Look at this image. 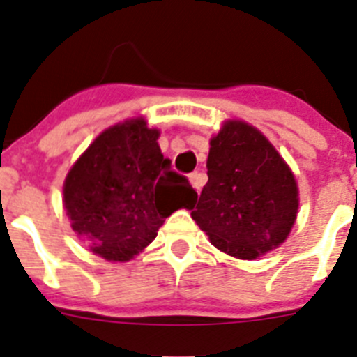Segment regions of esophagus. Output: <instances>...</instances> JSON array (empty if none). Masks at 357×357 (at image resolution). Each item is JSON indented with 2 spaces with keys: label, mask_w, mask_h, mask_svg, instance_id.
<instances>
[{
  "label": "esophagus",
  "mask_w": 357,
  "mask_h": 357,
  "mask_svg": "<svg viewBox=\"0 0 357 357\" xmlns=\"http://www.w3.org/2000/svg\"><path fill=\"white\" fill-rule=\"evenodd\" d=\"M188 179H190L192 187L196 188L197 192H199L201 188H203L204 181H206V178H204V174H201V172H192V174L188 176Z\"/></svg>",
  "instance_id": "obj_1"
}]
</instances>
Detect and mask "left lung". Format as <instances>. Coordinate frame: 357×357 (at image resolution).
<instances>
[{
  "instance_id": "1",
  "label": "left lung",
  "mask_w": 357,
  "mask_h": 357,
  "mask_svg": "<svg viewBox=\"0 0 357 357\" xmlns=\"http://www.w3.org/2000/svg\"><path fill=\"white\" fill-rule=\"evenodd\" d=\"M208 183L192 219L210 243L253 260L280 246L298 212V187L284 158L259 129L228 120L210 140Z\"/></svg>"
}]
</instances>
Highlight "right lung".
<instances>
[{
  "instance_id": "obj_1",
  "label": "right lung",
  "mask_w": 357,
  "mask_h": 357,
  "mask_svg": "<svg viewBox=\"0 0 357 357\" xmlns=\"http://www.w3.org/2000/svg\"><path fill=\"white\" fill-rule=\"evenodd\" d=\"M158 136L142 116L116 123L95 138L64 179L71 228L102 259L131 260L170 213L197 199L188 179L170 169Z\"/></svg>"
}]
</instances>
